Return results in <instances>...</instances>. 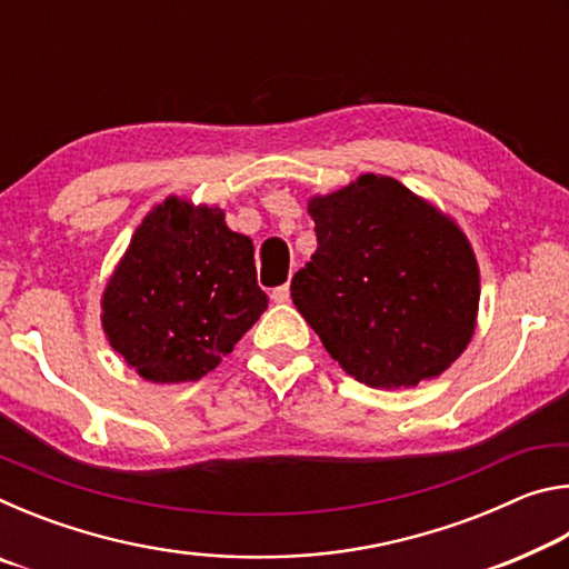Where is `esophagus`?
<instances>
[{"mask_svg":"<svg viewBox=\"0 0 569 569\" xmlns=\"http://www.w3.org/2000/svg\"><path fill=\"white\" fill-rule=\"evenodd\" d=\"M271 298L276 303H288L291 301V286H281V288H276V291L271 293Z\"/></svg>","mask_w":569,"mask_h":569,"instance_id":"esophagus-1","label":"esophagus"}]
</instances>
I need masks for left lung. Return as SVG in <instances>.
I'll list each match as a JSON object with an SVG mask.
<instances>
[{"label": "left lung", "instance_id": "1", "mask_svg": "<svg viewBox=\"0 0 569 569\" xmlns=\"http://www.w3.org/2000/svg\"><path fill=\"white\" fill-rule=\"evenodd\" d=\"M308 216L319 248L291 296L349 377L371 389L417 387L465 353L479 263L455 218L373 172L311 196Z\"/></svg>", "mask_w": 569, "mask_h": 569}]
</instances>
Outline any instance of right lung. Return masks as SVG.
I'll use <instances>...</instances> for the list:
<instances>
[{
	"mask_svg": "<svg viewBox=\"0 0 569 569\" xmlns=\"http://www.w3.org/2000/svg\"><path fill=\"white\" fill-rule=\"evenodd\" d=\"M102 331L152 383L198 381L268 308L253 240L218 206L168 196L134 228L100 298Z\"/></svg>",
	"mask_w": 569,
	"mask_h": 569,
	"instance_id": "add662e5",
	"label": "right lung"
}]
</instances>
